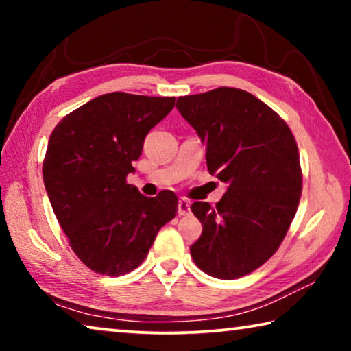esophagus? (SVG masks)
Wrapping results in <instances>:
<instances>
[{
    "instance_id": "esophagus-1",
    "label": "esophagus",
    "mask_w": 351,
    "mask_h": 351,
    "mask_svg": "<svg viewBox=\"0 0 351 351\" xmlns=\"http://www.w3.org/2000/svg\"><path fill=\"white\" fill-rule=\"evenodd\" d=\"M178 213L180 215H187V213H190V201H187L186 198H181L178 201Z\"/></svg>"
}]
</instances>
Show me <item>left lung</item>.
I'll return each instance as SVG.
<instances>
[{
  "instance_id": "8db88e82",
  "label": "left lung",
  "mask_w": 351,
  "mask_h": 351,
  "mask_svg": "<svg viewBox=\"0 0 351 351\" xmlns=\"http://www.w3.org/2000/svg\"><path fill=\"white\" fill-rule=\"evenodd\" d=\"M176 108L206 142L210 175L229 186L217 206H190L203 224L190 254L206 274L234 280L276 254L294 219L302 195L297 142L274 110L239 88L182 96Z\"/></svg>"
}]
</instances>
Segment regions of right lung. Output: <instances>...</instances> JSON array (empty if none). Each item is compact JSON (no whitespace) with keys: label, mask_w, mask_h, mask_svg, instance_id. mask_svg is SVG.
Wrapping results in <instances>:
<instances>
[{"label":"right lung","mask_w":351,"mask_h":351,"mask_svg":"<svg viewBox=\"0 0 351 351\" xmlns=\"http://www.w3.org/2000/svg\"><path fill=\"white\" fill-rule=\"evenodd\" d=\"M175 102L104 94L52 130L43 161L47 197L74 254L97 274L119 277L138 268L159 229L176 217L171 190L148 198L127 182L147 133Z\"/></svg>","instance_id":"1"}]
</instances>
